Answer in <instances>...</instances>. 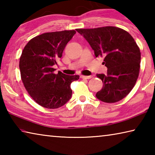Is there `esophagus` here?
I'll list each match as a JSON object with an SVG mask.
<instances>
[{"label": "esophagus", "instance_id": "obj_1", "mask_svg": "<svg viewBox=\"0 0 155 155\" xmlns=\"http://www.w3.org/2000/svg\"><path fill=\"white\" fill-rule=\"evenodd\" d=\"M91 76H83V75H81V78H83V79H90V78H91Z\"/></svg>", "mask_w": 155, "mask_h": 155}]
</instances>
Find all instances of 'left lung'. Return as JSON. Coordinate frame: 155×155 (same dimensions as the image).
<instances>
[{
    "mask_svg": "<svg viewBox=\"0 0 155 155\" xmlns=\"http://www.w3.org/2000/svg\"><path fill=\"white\" fill-rule=\"evenodd\" d=\"M90 44L97 57H104L107 74L97 77L104 85L96 93L97 98L104 103L121 101L133 90L140 70L141 52L137 43L127 31L115 27L77 28Z\"/></svg>",
    "mask_w": 155,
    "mask_h": 155,
    "instance_id": "obj_1",
    "label": "left lung"
}]
</instances>
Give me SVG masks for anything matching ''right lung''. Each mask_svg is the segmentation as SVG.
Wrapping results in <instances>:
<instances>
[{"instance_id":"add662e5","label":"right lung","mask_w":155,"mask_h":155,"mask_svg":"<svg viewBox=\"0 0 155 155\" xmlns=\"http://www.w3.org/2000/svg\"><path fill=\"white\" fill-rule=\"evenodd\" d=\"M75 33L74 30H65L41 34L31 39L23 49L19 62L21 79L31 98L41 107L57 109L71 98L70 85L79 76L60 71L54 74L52 66Z\"/></svg>"}]
</instances>
